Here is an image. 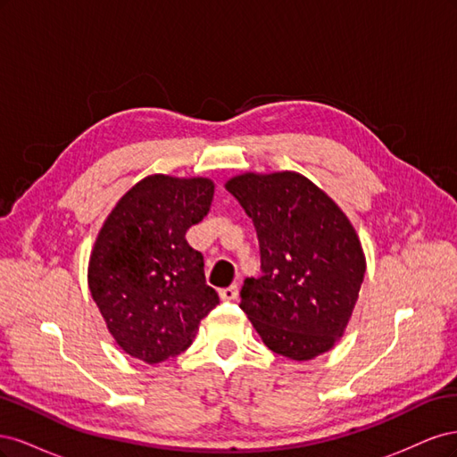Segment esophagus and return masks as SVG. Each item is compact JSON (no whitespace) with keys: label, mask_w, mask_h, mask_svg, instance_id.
Returning a JSON list of instances; mask_svg holds the SVG:
<instances>
[{"label":"esophagus","mask_w":457,"mask_h":457,"mask_svg":"<svg viewBox=\"0 0 457 457\" xmlns=\"http://www.w3.org/2000/svg\"><path fill=\"white\" fill-rule=\"evenodd\" d=\"M219 295H220V299L223 301H234L238 297V286H228V287H225V289H220L219 292Z\"/></svg>","instance_id":"esophagus-1"}]
</instances>
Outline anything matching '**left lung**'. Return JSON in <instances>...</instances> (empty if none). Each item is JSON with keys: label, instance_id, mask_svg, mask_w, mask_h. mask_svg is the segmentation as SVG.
<instances>
[{"label": "left lung", "instance_id": "8db88e82", "mask_svg": "<svg viewBox=\"0 0 457 457\" xmlns=\"http://www.w3.org/2000/svg\"><path fill=\"white\" fill-rule=\"evenodd\" d=\"M227 190L253 220L259 278H245L240 309L262 343L289 361H311L347 328L366 259L351 220L295 171L244 173Z\"/></svg>", "mask_w": 457, "mask_h": 457}]
</instances>
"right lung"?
Here are the masks:
<instances>
[{"label": "right lung", "mask_w": 457, "mask_h": 457, "mask_svg": "<svg viewBox=\"0 0 457 457\" xmlns=\"http://www.w3.org/2000/svg\"><path fill=\"white\" fill-rule=\"evenodd\" d=\"M213 181L150 175L106 217L87 284L120 347L146 364L185 351L219 295L185 234L210 212Z\"/></svg>", "instance_id": "1"}]
</instances>
